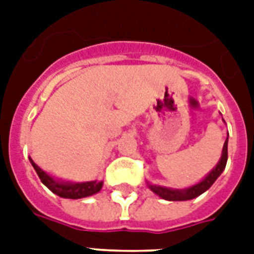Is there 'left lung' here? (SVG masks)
<instances>
[{
	"instance_id": "left-lung-1",
	"label": "left lung",
	"mask_w": 254,
	"mask_h": 254,
	"mask_svg": "<svg viewBox=\"0 0 254 254\" xmlns=\"http://www.w3.org/2000/svg\"><path fill=\"white\" fill-rule=\"evenodd\" d=\"M227 159H228V138L225 139L224 146H223V153H221L220 161L217 162L216 167L207 175L201 182L196 183V185L191 186L189 189L185 190H174L167 189V187H162V186L155 185H147L149 189L154 193H157L158 196L162 199L171 201H182V200H191L193 197L199 196L203 192H205L211 186L215 183L217 178L220 177V174L224 171L225 165H227Z\"/></svg>"
}]
</instances>
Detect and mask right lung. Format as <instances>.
<instances>
[{
	"label": "right lung",
	"instance_id": "add662e5",
	"mask_svg": "<svg viewBox=\"0 0 254 254\" xmlns=\"http://www.w3.org/2000/svg\"><path fill=\"white\" fill-rule=\"evenodd\" d=\"M34 170L37 171L38 177L42 181V183L54 193H57L58 196L65 197V199H81V197L91 196L95 195L101 190L103 187V181H91V182H83V183H71V182H62L54 179L51 175L45 173L41 167L38 166L37 163L34 162L33 159L29 158Z\"/></svg>",
	"mask_w": 254,
	"mask_h": 254
}]
</instances>
